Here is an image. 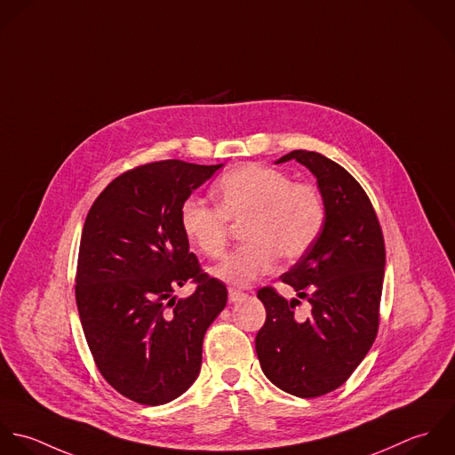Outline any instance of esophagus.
I'll list each match as a JSON object with an SVG mask.
<instances>
[{
  "instance_id": "34e87169",
  "label": "esophagus",
  "mask_w": 455,
  "mask_h": 455,
  "mask_svg": "<svg viewBox=\"0 0 455 455\" xmlns=\"http://www.w3.org/2000/svg\"><path fill=\"white\" fill-rule=\"evenodd\" d=\"M244 297V293L243 291H239V290H234V288H230L228 290V300L230 302H237L239 299H243Z\"/></svg>"
}]
</instances>
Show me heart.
<instances>
[{
  "label": "heart",
  "instance_id": "1",
  "mask_svg": "<svg viewBox=\"0 0 455 455\" xmlns=\"http://www.w3.org/2000/svg\"><path fill=\"white\" fill-rule=\"evenodd\" d=\"M218 209L196 196H188L180 209L184 237L205 257H220L228 243V222L243 223L241 250L211 269L214 277L230 286H248L269 273L281 255L300 259L318 239L325 205L316 188L293 184L271 167L246 164L227 172L214 184Z\"/></svg>",
  "mask_w": 455,
  "mask_h": 455
}]
</instances>
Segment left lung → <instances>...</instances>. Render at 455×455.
I'll use <instances>...</instances> for the list:
<instances>
[{"label":"left lung","mask_w":455,"mask_h":455,"mask_svg":"<svg viewBox=\"0 0 455 455\" xmlns=\"http://www.w3.org/2000/svg\"><path fill=\"white\" fill-rule=\"evenodd\" d=\"M295 160L315 178L325 221L315 244L281 275L312 313L297 319L273 288L259 290L266 323L255 347L264 374L297 397H318L341 387L363 363L378 332L385 274V244L376 212L363 186L336 162L315 151H291L275 164Z\"/></svg>","instance_id":"1"}]
</instances>
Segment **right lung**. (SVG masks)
<instances>
[{"label":"right lung","instance_id":"right-lung-1","mask_svg":"<svg viewBox=\"0 0 455 455\" xmlns=\"http://www.w3.org/2000/svg\"><path fill=\"white\" fill-rule=\"evenodd\" d=\"M218 165L148 164L110 182L88 212L76 299L103 378L149 406L174 401L196 379L205 331L227 304V288L202 273L180 223L181 204ZM197 290L178 301L173 290Z\"/></svg>","mask_w":455,"mask_h":455}]
</instances>
